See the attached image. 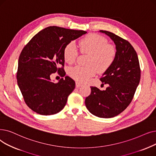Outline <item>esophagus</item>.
<instances>
[{
    "label": "esophagus",
    "mask_w": 156,
    "mask_h": 156,
    "mask_svg": "<svg viewBox=\"0 0 156 156\" xmlns=\"http://www.w3.org/2000/svg\"><path fill=\"white\" fill-rule=\"evenodd\" d=\"M82 83H80L78 82H76V87L79 88V87H82Z\"/></svg>",
    "instance_id": "1"
}]
</instances>
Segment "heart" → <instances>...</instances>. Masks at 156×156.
Returning a JSON list of instances; mask_svg holds the SVG:
<instances>
[{
    "instance_id": "heart-1",
    "label": "heart",
    "mask_w": 156,
    "mask_h": 156,
    "mask_svg": "<svg viewBox=\"0 0 156 156\" xmlns=\"http://www.w3.org/2000/svg\"><path fill=\"white\" fill-rule=\"evenodd\" d=\"M80 52L87 54V66H76L68 70L69 76L80 82H85L94 76L98 71L104 73L112 66L117 56L116 47L108 44V39L96 34H90L79 42ZM78 50L74 42L67 43L64 47L63 57L69 64L76 61Z\"/></svg>"
}]
</instances>
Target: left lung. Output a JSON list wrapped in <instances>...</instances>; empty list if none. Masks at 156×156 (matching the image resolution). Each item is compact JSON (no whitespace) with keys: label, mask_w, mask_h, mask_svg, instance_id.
<instances>
[{"label":"left lung","mask_w":156,"mask_h":156,"mask_svg":"<svg viewBox=\"0 0 156 156\" xmlns=\"http://www.w3.org/2000/svg\"><path fill=\"white\" fill-rule=\"evenodd\" d=\"M106 34L116 46L117 56L112 66L100 80L108 84L105 90L90 87L91 93L85 101L86 107L94 115L112 118L129 105L140 83L141 71L137 53L127 40L106 30Z\"/></svg>","instance_id":"1"}]
</instances>
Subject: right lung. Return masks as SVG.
Returning a JSON list of instances; mask_svg holds the SVG:
<instances>
[{"label":"right lung","mask_w":156,"mask_h":156,"mask_svg":"<svg viewBox=\"0 0 156 156\" xmlns=\"http://www.w3.org/2000/svg\"><path fill=\"white\" fill-rule=\"evenodd\" d=\"M86 33L51 26L39 32L25 46L18 59L16 79L25 102L32 111L50 115L64 108L75 82L66 76L54 83L50 77L56 72L61 77L66 75L64 47Z\"/></svg>","instance_id":"1"}]
</instances>
